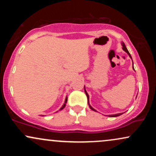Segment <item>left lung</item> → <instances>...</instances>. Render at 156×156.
Listing matches in <instances>:
<instances>
[{
  "label": "left lung",
  "instance_id": "left-lung-1",
  "mask_svg": "<svg viewBox=\"0 0 156 156\" xmlns=\"http://www.w3.org/2000/svg\"><path fill=\"white\" fill-rule=\"evenodd\" d=\"M122 49H123V51H125L127 53H128V55H129L130 56V58H131L132 59V57H131V55H130V53L129 52H128V49H127V48H126V46H125V43L124 42H122ZM133 61V60H132ZM133 70H135V69H134V67H133ZM84 92H85V93H86V94H87V99H88V105H89V108H90L91 109H92V111H94V112H97V111L95 110V109H94V108H92V106H91L90 105V104H89V94H88V93H87V90H86V89H85V86H84ZM137 97V96H136ZM123 113H119V114H111V115H108V117H119V116H120V115H122V114Z\"/></svg>",
  "mask_w": 156,
  "mask_h": 156
}]
</instances>
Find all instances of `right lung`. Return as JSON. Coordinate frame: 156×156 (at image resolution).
Masks as SVG:
<instances>
[{"label": "right lung", "mask_w": 156, "mask_h": 156, "mask_svg": "<svg viewBox=\"0 0 156 156\" xmlns=\"http://www.w3.org/2000/svg\"><path fill=\"white\" fill-rule=\"evenodd\" d=\"M67 97H66V98H65V101H64V103L63 104V105H62V107H61V108L59 109V111H61V110H62V109H63L64 107L66 106V103H67Z\"/></svg>", "instance_id": "obj_1"}]
</instances>
